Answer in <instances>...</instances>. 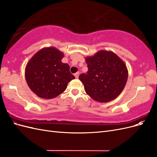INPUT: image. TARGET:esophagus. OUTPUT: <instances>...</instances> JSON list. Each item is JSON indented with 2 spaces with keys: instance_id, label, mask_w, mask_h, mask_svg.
I'll return each instance as SVG.
<instances>
[{
  "instance_id": "34e87169",
  "label": "esophagus",
  "mask_w": 157,
  "mask_h": 157,
  "mask_svg": "<svg viewBox=\"0 0 157 157\" xmlns=\"http://www.w3.org/2000/svg\"><path fill=\"white\" fill-rule=\"evenodd\" d=\"M78 76H79V72H77V73H76L75 74V77L76 78H78Z\"/></svg>"
}]
</instances>
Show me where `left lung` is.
I'll return each mask as SVG.
<instances>
[{
	"mask_svg": "<svg viewBox=\"0 0 157 157\" xmlns=\"http://www.w3.org/2000/svg\"><path fill=\"white\" fill-rule=\"evenodd\" d=\"M85 60L88 70L78 78L88 96L100 103L109 102L119 96L128 77L124 61L115 53L107 50H99Z\"/></svg>",
	"mask_w": 157,
	"mask_h": 157,
	"instance_id": "8db88e82",
	"label": "left lung"
}]
</instances>
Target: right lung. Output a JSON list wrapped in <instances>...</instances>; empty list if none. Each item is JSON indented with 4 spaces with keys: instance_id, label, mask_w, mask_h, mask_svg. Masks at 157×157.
<instances>
[{
    "instance_id": "add662e5",
    "label": "right lung",
    "mask_w": 157,
    "mask_h": 157,
    "mask_svg": "<svg viewBox=\"0 0 157 157\" xmlns=\"http://www.w3.org/2000/svg\"><path fill=\"white\" fill-rule=\"evenodd\" d=\"M64 54L55 47L43 48L33 56L25 67L27 85L38 96L52 99L63 93L75 78L70 67L61 59Z\"/></svg>"
}]
</instances>
